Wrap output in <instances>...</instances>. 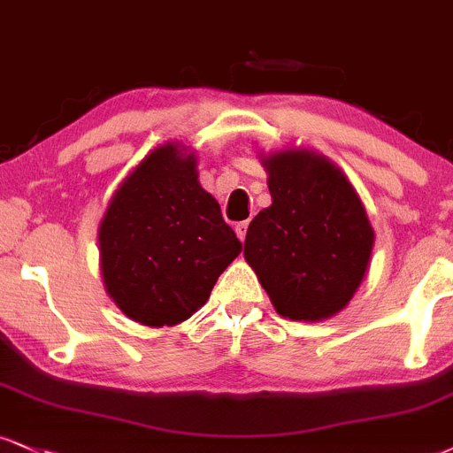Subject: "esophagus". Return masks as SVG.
Here are the masks:
<instances>
[{
    "instance_id": "1",
    "label": "esophagus",
    "mask_w": 453,
    "mask_h": 453,
    "mask_svg": "<svg viewBox=\"0 0 453 453\" xmlns=\"http://www.w3.org/2000/svg\"><path fill=\"white\" fill-rule=\"evenodd\" d=\"M248 226H250V222L248 220H243V222H237L235 225V233H237V237L242 239H245V235H248Z\"/></svg>"
}]
</instances>
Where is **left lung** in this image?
Instances as JSON below:
<instances>
[{"label": "left lung", "instance_id": "obj_1", "mask_svg": "<svg viewBox=\"0 0 453 453\" xmlns=\"http://www.w3.org/2000/svg\"><path fill=\"white\" fill-rule=\"evenodd\" d=\"M265 161L271 208L250 222L245 260L279 315L319 321L349 304L367 271L373 231L332 161L283 150Z\"/></svg>", "mask_w": 453, "mask_h": 453}]
</instances>
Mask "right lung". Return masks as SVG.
<instances>
[{
	"mask_svg": "<svg viewBox=\"0 0 453 453\" xmlns=\"http://www.w3.org/2000/svg\"><path fill=\"white\" fill-rule=\"evenodd\" d=\"M98 242L111 298L153 327L188 319L242 252L220 205L197 182L193 155L174 144L155 149L117 188Z\"/></svg>",
	"mask_w": 453,
	"mask_h": 453,
	"instance_id": "right-lung-1",
	"label": "right lung"
}]
</instances>
